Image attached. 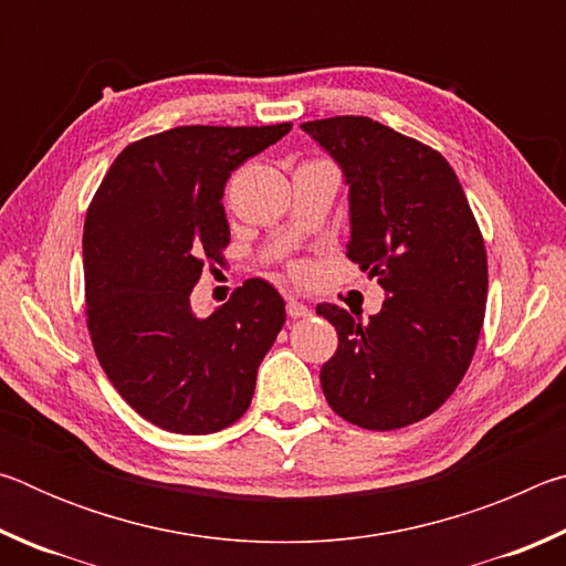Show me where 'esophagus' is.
I'll list each match as a JSON object with an SVG mask.
<instances>
[{"mask_svg": "<svg viewBox=\"0 0 566 566\" xmlns=\"http://www.w3.org/2000/svg\"><path fill=\"white\" fill-rule=\"evenodd\" d=\"M286 314H290L292 319H302V317H310L312 312H310V306H306L304 302L290 296V300H286Z\"/></svg>", "mask_w": 566, "mask_h": 566, "instance_id": "obj_1", "label": "esophagus"}]
</instances>
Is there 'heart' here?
<instances>
[{
	"mask_svg": "<svg viewBox=\"0 0 566 566\" xmlns=\"http://www.w3.org/2000/svg\"><path fill=\"white\" fill-rule=\"evenodd\" d=\"M292 270H294V272H302L304 266H302V264H292Z\"/></svg>",
	"mask_w": 566,
	"mask_h": 566,
	"instance_id": "heart-1",
	"label": "heart"
}]
</instances>
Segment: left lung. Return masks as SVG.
Listing matches in <instances>:
<instances>
[{"instance_id": "left-lung-1", "label": "left lung", "mask_w": 566, "mask_h": 566, "mask_svg": "<svg viewBox=\"0 0 566 566\" xmlns=\"http://www.w3.org/2000/svg\"><path fill=\"white\" fill-rule=\"evenodd\" d=\"M349 185L347 256L387 300L369 322L337 304L322 391L342 419L389 432L437 411L472 364L486 304V249L454 169L437 149L369 117L304 122Z\"/></svg>"}]
</instances>
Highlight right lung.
I'll return each mask as SVG.
<instances>
[{
	"mask_svg": "<svg viewBox=\"0 0 566 566\" xmlns=\"http://www.w3.org/2000/svg\"><path fill=\"white\" fill-rule=\"evenodd\" d=\"M292 129L189 124L132 142L84 222L87 329L122 399L175 434H212L244 415L256 369L286 319L270 282L249 280L209 317L189 294L224 262V185Z\"/></svg>",
	"mask_w": 566,
	"mask_h": 566,
	"instance_id": "right-lung-1",
	"label": "right lung"
}]
</instances>
